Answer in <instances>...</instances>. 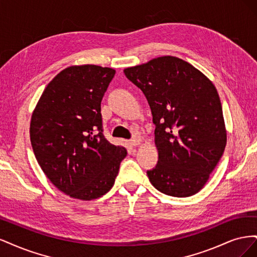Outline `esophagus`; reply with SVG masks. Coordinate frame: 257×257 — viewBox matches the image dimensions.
Segmentation results:
<instances>
[{"label":"esophagus","mask_w":257,"mask_h":257,"mask_svg":"<svg viewBox=\"0 0 257 257\" xmlns=\"http://www.w3.org/2000/svg\"><path fill=\"white\" fill-rule=\"evenodd\" d=\"M139 144H141V139H132V141H130V145H131L132 147L138 146Z\"/></svg>","instance_id":"esophagus-1"}]
</instances>
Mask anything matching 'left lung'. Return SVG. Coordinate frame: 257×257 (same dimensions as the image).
<instances>
[{"mask_svg": "<svg viewBox=\"0 0 257 257\" xmlns=\"http://www.w3.org/2000/svg\"><path fill=\"white\" fill-rule=\"evenodd\" d=\"M150 105L159 161L148 170L158 191L189 197L208 181L226 146L220 96L212 81L181 59L164 56L124 69Z\"/></svg>", "mask_w": 257, "mask_h": 257, "instance_id": "1", "label": "left lung"}]
</instances>
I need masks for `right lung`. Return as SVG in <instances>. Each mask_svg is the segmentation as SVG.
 <instances>
[{
    "mask_svg": "<svg viewBox=\"0 0 257 257\" xmlns=\"http://www.w3.org/2000/svg\"><path fill=\"white\" fill-rule=\"evenodd\" d=\"M114 74L92 64L69 66L48 83L32 113L30 137L38 164L73 198L105 195L127 154L103 135L100 102Z\"/></svg>",
    "mask_w": 257,
    "mask_h": 257,
    "instance_id": "add662e5",
    "label": "right lung"
}]
</instances>
